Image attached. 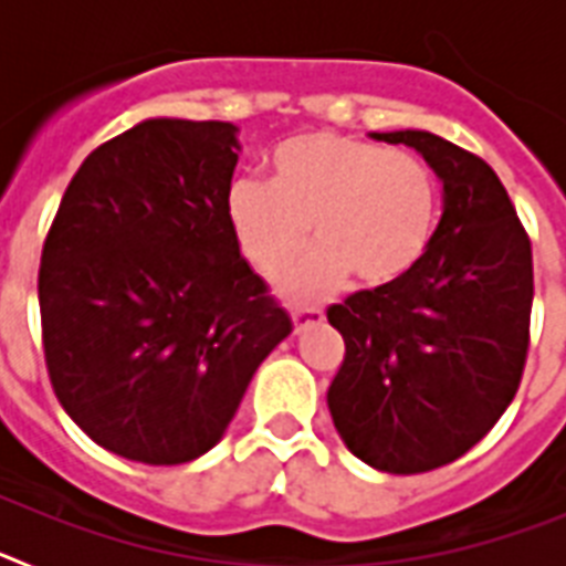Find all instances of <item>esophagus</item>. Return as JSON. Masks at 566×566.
<instances>
[{"label":"esophagus","mask_w":566,"mask_h":566,"mask_svg":"<svg viewBox=\"0 0 566 566\" xmlns=\"http://www.w3.org/2000/svg\"><path fill=\"white\" fill-rule=\"evenodd\" d=\"M292 319H294V332H303V328L308 326H319V323L326 319V314L319 312V308H294Z\"/></svg>","instance_id":"esophagus-1"}]
</instances>
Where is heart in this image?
I'll use <instances>...</instances> for the list:
<instances>
[{"label": "heart", "instance_id": "obj_1", "mask_svg": "<svg viewBox=\"0 0 566 566\" xmlns=\"http://www.w3.org/2000/svg\"><path fill=\"white\" fill-rule=\"evenodd\" d=\"M227 221L243 258L266 277L286 272L294 300L332 294L352 274L385 289L419 266L439 221L431 167L405 149H382L352 135H292L269 155V184L238 178L227 192Z\"/></svg>", "mask_w": 566, "mask_h": 566}]
</instances>
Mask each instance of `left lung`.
Here are the masks:
<instances>
[{
  "label": "left lung",
  "mask_w": 566,
  "mask_h": 566,
  "mask_svg": "<svg viewBox=\"0 0 566 566\" xmlns=\"http://www.w3.org/2000/svg\"><path fill=\"white\" fill-rule=\"evenodd\" d=\"M405 144L442 181V218L408 277L328 308L345 357L328 411L345 448L385 473L457 462L499 422L522 382L533 252L499 175L424 129L371 133Z\"/></svg>",
  "instance_id": "8db88e82"
}]
</instances>
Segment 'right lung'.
Here are the masks:
<instances>
[{
  "mask_svg": "<svg viewBox=\"0 0 566 566\" xmlns=\"http://www.w3.org/2000/svg\"><path fill=\"white\" fill-rule=\"evenodd\" d=\"M229 122L147 118L84 158L42 249L48 374L107 451L181 464L221 442L292 319L227 221Z\"/></svg>",
  "mask_w": 566,
  "mask_h": 566,
  "instance_id": "add662e5",
  "label": "right lung"
}]
</instances>
